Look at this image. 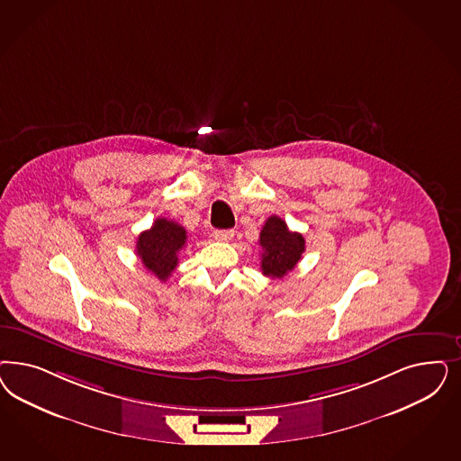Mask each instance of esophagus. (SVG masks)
I'll use <instances>...</instances> for the list:
<instances>
[{
	"label": "esophagus",
	"mask_w": 461,
	"mask_h": 461,
	"mask_svg": "<svg viewBox=\"0 0 461 461\" xmlns=\"http://www.w3.org/2000/svg\"><path fill=\"white\" fill-rule=\"evenodd\" d=\"M213 238L219 242H229L230 239L234 238V230H215Z\"/></svg>",
	"instance_id": "34e87169"
}]
</instances>
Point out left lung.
I'll list each match as a JSON object with an SVG mask.
<instances>
[{"mask_svg": "<svg viewBox=\"0 0 461 461\" xmlns=\"http://www.w3.org/2000/svg\"><path fill=\"white\" fill-rule=\"evenodd\" d=\"M259 246L263 248V275L269 278H283L288 271L297 267L305 251V239L298 232H292L283 219L271 215L261 229Z\"/></svg>", "mask_w": 461, "mask_h": 461, "instance_id": "left-lung-1", "label": "left lung"}]
</instances>
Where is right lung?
Listing matches in <instances>:
<instances>
[{"label": "right lung", "mask_w": 461, "mask_h": 461, "mask_svg": "<svg viewBox=\"0 0 461 461\" xmlns=\"http://www.w3.org/2000/svg\"><path fill=\"white\" fill-rule=\"evenodd\" d=\"M186 244V230L179 223L158 219L149 230L137 239V256L142 265L154 273L161 282L178 267V254Z\"/></svg>", "instance_id": "add662e5"}]
</instances>
